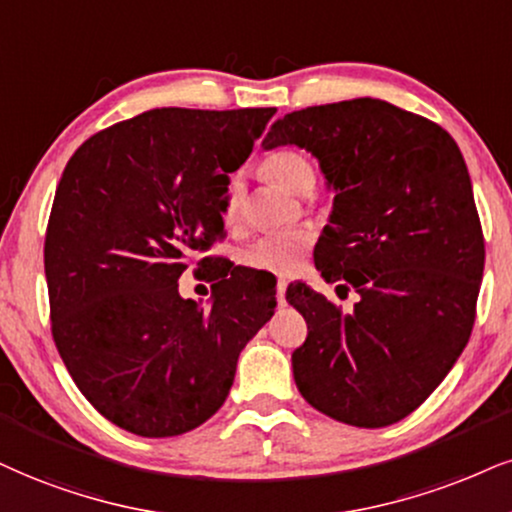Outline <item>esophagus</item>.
<instances>
[{
    "instance_id": "obj_1",
    "label": "esophagus",
    "mask_w": 512,
    "mask_h": 512,
    "mask_svg": "<svg viewBox=\"0 0 512 512\" xmlns=\"http://www.w3.org/2000/svg\"><path fill=\"white\" fill-rule=\"evenodd\" d=\"M285 292H287V282L285 280H280V282H277V304H280V306H285L287 304V301H285Z\"/></svg>"
}]
</instances>
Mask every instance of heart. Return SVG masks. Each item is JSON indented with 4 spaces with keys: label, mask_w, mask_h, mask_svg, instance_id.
Here are the masks:
<instances>
[{
    "label": "heart",
    "mask_w": 512,
    "mask_h": 512,
    "mask_svg": "<svg viewBox=\"0 0 512 512\" xmlns=\"http://www.w3.org/2000/svg\"><path fill=\"white\" fill-rule=\"evenodd\" d=\"M263 170L280 182L282 187L289 189L294 194L311 192L315 185V168L311 159L306 154H301L299 149H277L268 156L263 163ZM242 204H244V192L242 182L232 180L227 187L225 208H223V220L225 225H237L242 218ZM308 246H311V235L304 230H282V232H270V235L258 237L249 249L244 251V263L254 270H266L273 275H287L294 273L296 268L304 261Z\"/></svg>",
    "instance_id": "1"
}]
</instances>
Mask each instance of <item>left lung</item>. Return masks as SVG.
<instances>
[{
  "label": "left lung",
  "instance_id": "1",
  "mask_svg": "<svg viewBox=\"0 0 512 512\" xmlns=\"http://www.w3.org/2000/svg\"><path fill=\"white\" fill-rule=\"evenodd\" d=\"M285 144L311 151L334 189L315 268L361 294L344 315L308 285L287 289L308 325L294 382L334 420L394 425L449 375L475 325L484 237L468 166L441 125L370 97L277 118L263 149Z\"/></svg>",
  "mask_w": 512,
  "mask_h": 512
}]
</instances>
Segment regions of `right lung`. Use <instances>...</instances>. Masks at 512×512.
Returning a JSON list of instances; mask_svg holds the SVG:
<instances>
[{
	"instance_id": "add662e5",
	"label": "right lung",
	"mask_w": 512,
	"mask_h": 512,
	"mask_svg": "<svg viewBox=\"0 0 512 512\" xmlns=\"http://www.w3.org/2000/svg\"><path fill=\"white\" fill-rule=\"evenodd\" d=\"M273 116L151 109L92 135L63 170L44 239L52 334L82 396L123 430L159 439L206 422L273 318L275 294L246 270H225L211 308L178 292L223 237L230 173Z\"/></svg>"
}]
</instances>
